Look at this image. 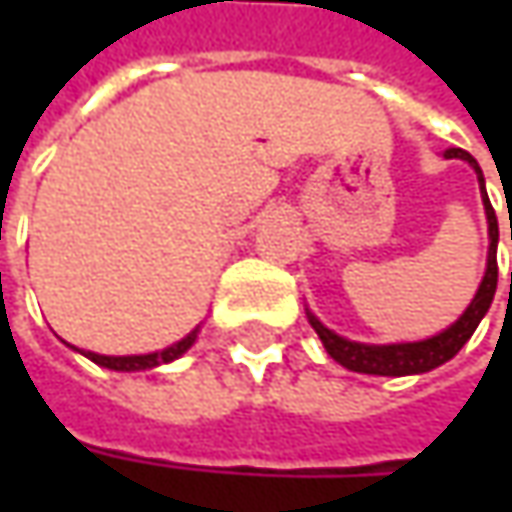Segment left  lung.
Wrapping results in <instances>:
<instances>
[{"label":"left lung","instance_id":"left-lung-1","mask_svg":"<svg viewBox=\"0 0 512 512\" xmlns=\"http://www.w3.org/2000/svg\"><path fill=\"white\" fill-rule=\"evenodd\" d=\"M444 159H462L470 168L476 170L479 179V190H482L484 213H487V236H490V247H487V267H484L482 285L476 290L473 302L467 305L462 316L450 327H444L442 333L422 339V342H396V344H364L350 342L339 333H333L325 327L310 310H307V322L319 333V339L325 344L333 362H339L353 373H367V376H419L427 373L439 364L450 362L459 350H462L467 339L476 333V327L484 319V313L493 305L496 296V285H499V265H496V250H499V222H496V210L487 199V187H484V173L479 162L462 148L444 150ZM512 236V233H510Z\"/></svg>","mask_w":512,"mask_h":512}]
</instances>
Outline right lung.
<instances>
[{
  "instance_id": "1",
  "label": "right lung",
  "mask_w": 512,
  "mask_h": 512,
  "mask_svg": "<svg viewBox=\"0 0 512 512\" xmlns=\"http://www.w3.org/2000/svg\"><path fill=\"white\" fill-rule=\"evenodd\" d=\"M196 336H199V327H193L185 339H179V342L170 344V347H165V350H156V353H139V356H102V353L79 350V347H73V350H76V353H82V356L90 359V362H96L99 367L119 370V373H136V370H153V367H159V364L176 362L179 356H185L187 350L193 347Z\"/></svg>"
}]
</instances>
